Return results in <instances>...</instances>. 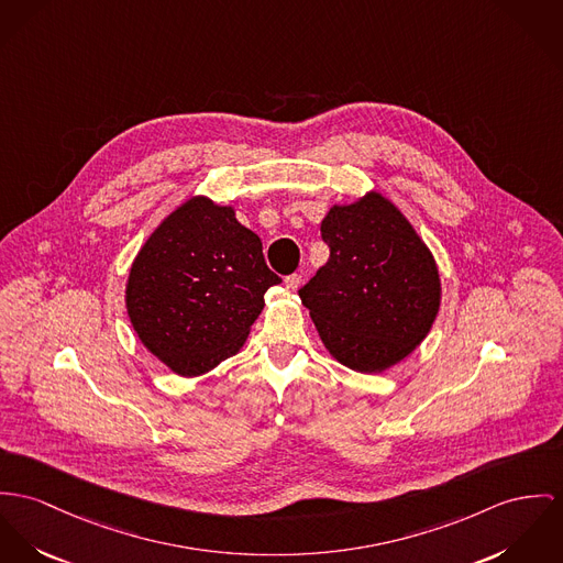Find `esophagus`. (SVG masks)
<instances>
[{
    "mask_svg": "<svg viewBox=\"0 0 563 563\" xmlns=\"http://www.w3.org/2000/svg\"><path fill=\"white\" fill-rule=\"evenodd\" d=\"M300 283H302V276H300V274H291V276L285 278V287H287L289 291H296V289L300 287Z\"/></svg>",
    "mask_w": 563,
    "mask_h": 563,
    "instance_id": "34e87169",
    "label": "esophagus"
}]
</instances>
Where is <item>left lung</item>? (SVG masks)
I'll list each match as a JSON object with an SVG mask.
<instances>
[{
  "label": "left lung",
  "instance_id": "left-lung-1",
  "mask_svg": "<svg viewBox=\"0 0 563 563\" xmlns=\"http://www.w3.org/2000/svg\"><path fill=\"white\" fill-rule=\"evenodd\" d=\"M330 260L300 289L325 349L357 373H384L433 328L441 280L411 222L379 192L330 208Z\"/></svg>",
  "mask_w": 563,
  "mask_h": 563
}]
</instances>
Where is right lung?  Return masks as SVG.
Returning a JSON list of instances; mask_svg holds the SVG:
<instances>
[{
	"label": "right lung",
	"instance_id": "add662e5",
	"mask_svg": "<svg viewBox=\"0 0 563 563\" xmlns=\"http://www.w3.org/2000/svg\"><path fill=\"white\" fill-rule=\"evenodd\" d=\"M278 283L235 210L192 197L132 261L126 310L143 345L177 375L197 377L240 351Z\"/></svg>",
	"mask_w": 563,
	"mask_h": 563
}]
</instances>
